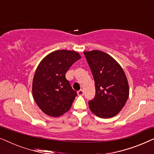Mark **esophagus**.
<instances>
[{
    "mask_svg": "<svg viewBox=\"0 0 154 154\" xmlns=\"http://www.w3.org/2000/svg\"><path fill=\"white\" fill-rule=\"evenodd\" d=\"M78 94H79V96H82L84 94V92H83V90H80L79 91H78Z\"/></svg>",
    "mask_w": 154,
    "mask_h": 154,
    "instance_id": "obj_1",
    "label": "esophagus"
}]
</instances>
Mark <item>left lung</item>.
<instances>
[{
  "label": "left lung",
  "instance_id": "8db88e82",
  "mask_svg": "<svg viewBox=\"0 0 154 154\" xmlns=\"http://www.w3.org/2000/svg\"><path fill=\"white\" fill-rule=\"evenodd\" d=\"M95 83V96L88 102L90 111L98 117L115 116L129 96L127 78L119 63L100 50L84 52Z\"/></svg>",
  "mask_w": 154,
  "mask_h": 154
}]
</instances>
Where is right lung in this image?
Here are the masks:
<instances>
[{
    "instance_id": "obj_1",
    "label": "right lung",
    "mask_w": 154,
    "mask_h": 154,
    "mask_svg": "<svg viewBox=\"0 0 154 154\" xmlns=\"http://www.w3.org/2000/svg\"><path fill=\"white\" fill-rule=\"evenodd\" d=\"M80 59L75 51L57 50L46 56L38 66L33 80V97L45 114L58 117L70 109L77 92L65 75Z\"/></svg>"
}]
</instances>
